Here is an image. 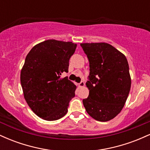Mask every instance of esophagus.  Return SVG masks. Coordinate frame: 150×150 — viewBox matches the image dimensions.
I'll list each match as a JSON object with an SVG mask.
<instances>
[{
	"label": "esophagus",
	"mask_w": 150,
	"mask_h": 150,
	"mask_svg": "<svg viewBox=\"0 0 150 150\" xmlns=\"http://www.w3.org/2000/svg\"><path fill=\"white\" fill-rule=\"evenodd\" d=\"M79 85H80V87H82L85 86V82H83V81H82V82H80V84H79Z\"/></svg>",
	"instance_id": "1"
}]
</instances>
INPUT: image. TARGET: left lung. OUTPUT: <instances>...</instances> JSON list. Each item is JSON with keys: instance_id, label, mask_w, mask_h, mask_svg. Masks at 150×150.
<instances>
[{"instance_id": "obj_1", "label": "left lung", "mask_w": 150, "mask_h": 150, "mask_svg": "<svg viewBox=\"0 0 150 150\" xmlns=\"http://www.w3.org/2000/svg\"><path fill=\"white\" fill-rule=\"evenodd\" d=\"M89 62V93L82 100L87 113L99 121L113 119L121 111L131 86L126 57L107 43L80 44Z\"/></svg>"}]
</instances>
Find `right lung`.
<instances>
[{
    "instance_id": "add662e5",
    "label": "right lung",
    "mask_w": 150,
    "mask_h": 150,
    "mask_svg": "<svg viewBox=\"0 0 150 150\" xmlns=\"http://www.w3.org/2000/svg\"><path fill=\"white\" fill-rule=\"evenodd\" d=\"M76 47L73 42L49 39L34 46L26 56L20 73L24 97L42 119L56 120L68 112L77 87L61 75L68 72Z\"/></svg>"
}]
</instances>
